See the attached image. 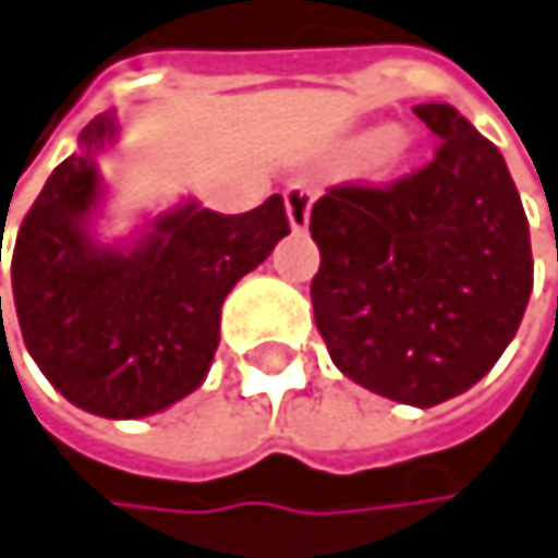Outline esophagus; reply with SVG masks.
Instances as JSON below:
<instances>
[{"label": "esophagus", "mask_w": 558, "mask_h": 558, "mask_svg": "<svg viewBox=\"0 0 558 558\" xmlns=\"http://www.w3.org/2000/svg\"><path fill=\"white\" fill-rule=\"evenodd\" d=\"M311 204H314V190L307 183H291L284 190V207H288V220L294 230H304L311 220Z\"/></svg>", "instance_id": "esophagus-1"}]
</instances>
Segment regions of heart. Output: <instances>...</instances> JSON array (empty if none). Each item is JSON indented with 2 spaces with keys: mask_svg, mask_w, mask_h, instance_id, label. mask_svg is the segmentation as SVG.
Here are the masks:
<instances>
[{
  "mask_svg": "<svg viewBox=\"0 0 558 558\" xmlns=\"http://www.w3.org/2000/svg\"><path fill=\"white\" fill-rule=\"evenodd\" d=\"M378 140H381V136H378ZM388 143H391V140H388ZM388 143H385V146H388Z\"/></svg>",
  "mask_w": 558,
  "mask_h": 558,
  "instance_id": "heart-1",
  "label": "heart"
}]
</instances>
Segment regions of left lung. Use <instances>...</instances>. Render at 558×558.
Returning <instances> with one entry per match:
<instances>
[{"label":"left lung","mask_w":558,"mask_h":558,"mask_svg":"<svg viewBox=\"0 0 558 558\" xmlns=\"http://www.w3.org/2000/svg\"><path fill=\"white\" fill-rule=\"evenodd\" d=\"M415 117L438 136L432 163L385 186H331L311 207V304L351 381L432 409L488 375L515 338L532 247L499 146L448 102Z\"/></svg>","instance_id":"8db88e82"}]
</instances>
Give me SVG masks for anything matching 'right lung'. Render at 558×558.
Listing matches in <instances>:
<instances>
[{"label": "right lung", "instance_id": "obj_1", "mask_svg": "<svg viewBox=\"0 0 558 558\" xmlns=\"http://www.w3.org/2000/svg\"><path fill=\"white\" fill-rule=\"evenodd\" d=\"M113 140L117 117H96L80 154L46 180L15 233L12 298L23 341L62 398L99 418H143L201 388L223 298L291 227L281 194L247 214L186 201L136 244H99L96 154Z\"/></svg>", "mask_w": 558, "mask_h": 558}]
</instances>
